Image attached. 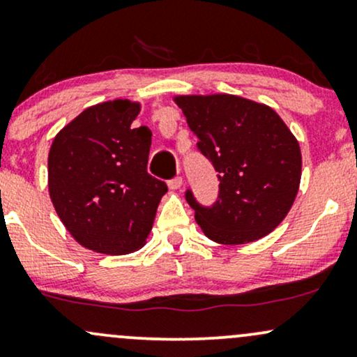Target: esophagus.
I'll list each match as a JSON object with an SVG mask.
<instances>
[{"label": "esophagus", "mask_w": 357, "mask_h": 357, "mask_svg": "<svg viewBox=\"0 0 357 357\" xmlns=\"http://www.w3.org/2000/svg\"><path fill=\"white\" fill-rule=\"evenodd\" d=\"M182 185H183L182 177H174L172 180H169V188H172V190H178Z\"/></svg>", "instance_id": "1"}]
</instances>
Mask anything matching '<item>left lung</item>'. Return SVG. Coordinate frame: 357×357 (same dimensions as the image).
<instances>
[{
	"label": "left lung",
	"instance_id": "obj_1",
	"mask_svg": "<svg viewBox=\"0 0 357 357\" xmlns=\"http://www.w3.org/2000/svg\"><path fill=\"white\" fill-rule=\"evenodd\" d=\"M197 149L219 175V195L204 207L185 200L211 241L247 244L272 232L299 190L303 158L296 137L272 108L234 95L175 96Z\"/></svg>",
	"mask_w": 357,
	"mask_h": 357
}]
</instances>
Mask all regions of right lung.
I'll list each match as a JSON object with an SVG mask.
<instances>
[{"instance_id": "right-lung-1", "label": "right lung", "mask_w": 357, "mask_h": 357, "mask_svg": "<svg viewBox=\"0 0 357 357\" xmlns=\"http://www.w3.org/2000/svg\"><path fill=\"white\" fill-rule=\"evenodd\" d=\"M140 105L113 100L83 110L54 137L48 188L79 245L123 255L145 244L167 183L146 172L152 132L133 128Z\"/></svg>"}]
</instances>
